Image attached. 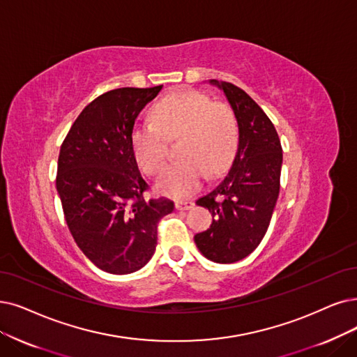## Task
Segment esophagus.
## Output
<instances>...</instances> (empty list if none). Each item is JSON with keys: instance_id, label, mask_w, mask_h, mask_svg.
Listing matches in <instances>:
<instances>
[{"instance_id": "34e87169", "label": "esophagus", "mask_w": 357, "mask_h": 357, "mask_svg": "<svg viewBox=\"0 0 357 357\" xmlns=\"http://www.w3.org/2000/svg\"><path fill=\"white\" fill-rule=\"evenodd\" d=\"M193 208V202L192 201H177L176 202V209L177 211H189Z\"/></svg>"}]
</instances>
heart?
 Returning a JSON list of instances; mask_svg holds the SVG:
<instances>
[{
    "mask_svg": "<svg viewBox=\"0 0 357 357\" xmlns=\"http://www.w3.org/2000/svg\"><path fill=\"white\" fill-rule=\"evenodd\" d=\"M181 137L178 162L169 164L156 180V190L171 197L190 196L206 173L217 176L230 165L238 142L233 111L213 104L201 92L177 91L164 96L152 109V121L137 124L132 132L135 158L144 173L162 168L167 140Z\"/></svg>",
    "mask_w": 357,
    "mask_h": 357,
    "instance_id": "1",
    "label": "heart"
}]
</instances>
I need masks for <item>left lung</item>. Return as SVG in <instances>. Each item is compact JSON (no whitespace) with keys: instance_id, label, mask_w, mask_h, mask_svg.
Instances as JSON below:
<instances>
[{"instance_id":"8db88e82","label":"left lung","mask_w":357,"mask_h":357,"mask_svg":"<svg viewBox=\"0 0 357 357\" xmlns=\"http://www.w3.org/2000/svg\"><path fill=\"white\" fill-rule=\"evenodd\" d=\"M231 105L238 145L230 171L196 205L208 208L212 224L195 236L201 253L212 262L233 264L262 241L280 193L282 149L274 124L264 109L236 84L209 80Z\"/></svg>"}]
</instances>
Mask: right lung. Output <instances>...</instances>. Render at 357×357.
Listing matches in <instances>:
<instances>
[{"instance_id":"add662e5","label":"right lung","mask_w":357,"mask_h":357,"mask_svg":"<svg viewBox=\"0 0 357 357\" xmlns=\"http://www.w3.org/2000/svg\"><path fill=\"white\" fill-rule=\"evenodd\" d=\"M153 88H120L102 93L80 112L59 156L56 192L68 230L99 269L132 274L156 248V228L173 212L169 199H146L132 148L140 111L160 93Z\"/></svg>"}]
</instances>
